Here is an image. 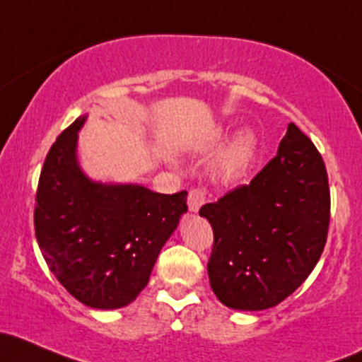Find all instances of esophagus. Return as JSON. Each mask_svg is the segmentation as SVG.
I'll use <instances>...</instances> for the list:
<instances>
[{"mask_svg": "<svg viewBox=\"0 0 362 362\" xmlns=\"http://www.w3.org/2000/svg\"><path fill=\"white\" fill-rule=\"evenodd\" d=\"M187 202L190 211L197 213L201 209V206L206 202V192L202 189H190Z\"/></svg>", "mask_w": 362, "mask_h": 362, "instance_id": "34e87169", "label": "esophagus"}]
</instances>
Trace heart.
<instances>
[{"label": "heart", "instance_id": "b5f03b06", "mask_svg": "<svg viewBox=\"0 0 362 362\" xmlns=\"http://www.w3.org/2000/svg\"><path fill=\"white\" fill-rule=\"evenodd\" d=\"M257 137L249 130H244L230 142L220 163V172L226 178L240 177L247 172L256 160Z\"/></svg>", "mask_w": 362, "mask_h": 362}]
</instances>
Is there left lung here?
I'll return each instance as SVG.
<instances>
[{
	"instance_id": "1",
	"label": "left lung",
	"mask_w": 362,
	"mask_h": 362,
	"mask_svg": "<svg viewBox=\"0 0 362 362\" xmlns=\"http://www.w3.org/2000/svg\"><path fill=\"white\" fill-rule=\"evenodd\" d=\"M213 226L209 284L226 308L263 311L287 299L315 269L329 225L321 154L288 123L278 154L249 185L199 211Z\"/></svg>"
}]
</instances>
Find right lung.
I'll return each mask as SVG.
<instances>
[{"instance_id":"right-lung-1","label":"right lung","mask_w":362,"mask_h":362,"mask_svg":"<svg viewBox=\"0 0 362 362\" xmlns=\"http://www.w3.org/2000/svg\"><path fill=\"white\" fill-rule=\"evenodd\" d=\"M84 122L78 117L47 153L35 194V239L75 299L118 309L148 285L158 254L187 213V192L90 180L77 161Z\"/></svg>"}]
</instances>
